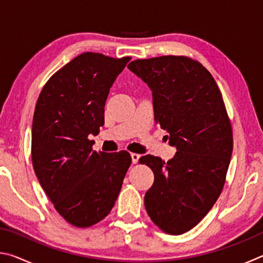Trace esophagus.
Segmentation results:
<instances>
[{"instance_id": "34e87169", "label": "esophagus", "mask_w": 263, "mask_h": 263, "mask_svg": "<svg viewBox=\"0 0 263 263\" xmlns=\"http://www.w3.org/2000/svg\"><path fill=\"white\" fill-rule=\"evenodd\" d=\"M131 158H132V162H133V163H137L138 161H139L140 154H138V153H131Z\"/></svg>"}]
</instances>
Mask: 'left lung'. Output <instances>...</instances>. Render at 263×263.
Returning <instances> with one entry per match:
<instances>
[{
	"label": "left lung",
	"mask_w": 263,
	"mask_h": 263,
	"mask_svg": "<svg viewBox=\"0 0 263 263\" xmlns=\"http://www.w3.org/2000/svg\"><path fill=\"white\" fill-rule=\"evenodd\" d=\"M127 68L152 90L154 121L168 132L174 158L139 159L154 174L145 195L151 219L163 232H188L211 210L225 183L232 126L211 73L183 55L139 59Z\"/></svg>",
	"instance_id": "1"
}]
</instances>
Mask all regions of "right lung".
Instances as JSON below:
<instances>
[{
    "mask_svg": "<svg viewBox=\"0 0 263 263\" xmlns=\"http://www.w3.org/2000/svg\"><path fill=\"white\" fill-rule=\"evenodd\" d=\"M130 60L82 53L52 75L35 104L34 173L55 210L77 228L109 215L132 162L126 151L96 152L88 138L103 126L110 88Z\"/></svg>",
    "mask_w": 263,
    "mask_h": 263,
    "instance_id": "right-lung-1",
    "label": "right lung"
}]
</instances>
